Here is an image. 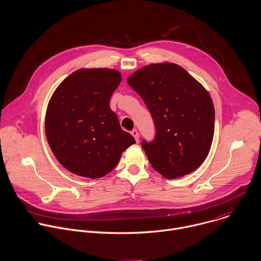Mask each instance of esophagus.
Returning <instances> with one entry per match:
<instances>
[{
	"mask_svg": "<svg viewBox=\"0 0 261 261\" xmlns=\"http://www.w3.org/2000/svg\"><path fill=\"white\" fill-rule=\"evenodd\" d=\"M131 134H132L133 137L135 138L136 142H138V141H139V133H138V131H137L136 129H133V130L131 131Z\"/></svg>",
	"mask_w": 261,
	"mask_h": 261,
	"instance_id": "34e87169",
	"label": "esophagus"
}]
</instances>
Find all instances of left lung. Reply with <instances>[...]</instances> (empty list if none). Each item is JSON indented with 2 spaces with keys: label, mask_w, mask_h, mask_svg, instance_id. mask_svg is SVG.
Segmentation results:
<instances>
[{
  "label": "left lung",
  "mask_w": 261,
  "mask_h": 261,
  "mask_svg": "<svg viewBox=\"0 0 261 261\" xmlns=\"http://www.w3.org/2000/svg\"><path fill=\"white\" fill-rule=\"evenodd\" d=\"M149 110L155 128L142 141L152 168L165 178L190 174L207 158L214 135L212 98L201 83L178 64L143 66L127 80Z\"/></svg>",
  "instance_id": "1"
}]
</instances>
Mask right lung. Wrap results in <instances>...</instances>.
<instances>
[{"mask_svg": "<svg viewBox=\"0 0 261 261\" xmlns=\"http://www.w3.org/2000/svg\"><path fill=\"white\" fill-rule=\"evenodd\" d=\"M122 81L119 70L81 68L64 79L49 100L45 117L48 143L58 162L79 176L100 178L135 143L110 108Z\"/></svg>", "mask_w": 261, "mask_h": 261, "instance_id": "obj_1", "label": "right lung"}]
</instances>
